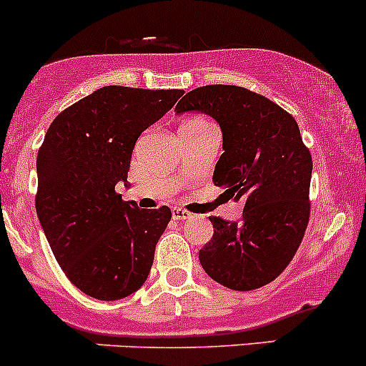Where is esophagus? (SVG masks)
<instances>
[{
    "mask_svg": "<svg viewBox=\"0 0 366 366\" xmlns=\"http://www.w3.org/2000/svg\"><path fill=\"white\" fill-rule=\"evenodd\" d=\"M172 218L174 220H187V218H192V213H188L183 208H172Z\"/></svg>",
    "mask_w": 366,
    "mask_h": 366,
    "instance_id": "1",
    "label": "esophagus"
}]
</instances>
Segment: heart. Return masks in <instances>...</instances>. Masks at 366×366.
<instances>
[{
    "mask_svg": "<svg viewBox=\"0 0 366 366\" xmlns=\"http://www.w3.org/2000/svg\"><path fill=\"white\" fill-rule=\"evenodd\" d=\"M206 119H202V118H194V119H190V122H187L184 123V125H206Z\"/></svg>",
    "mask_w": 366,
    "mask_h": 366,
    "instance_id": "heart-1",
    "label": "heart"
}]
</instances>
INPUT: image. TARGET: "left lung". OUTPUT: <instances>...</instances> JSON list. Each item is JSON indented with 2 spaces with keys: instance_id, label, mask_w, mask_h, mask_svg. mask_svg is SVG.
Returning <instances> with one entry per match:
<instances>
[{
  "instance_id": "8db88e82",
  "label": "left lung",
  "mask_w": 366,
  "mask_h": 366,
  "mask_svg": "<svg viewBox=\"0 0 366 366\" xmlns=\"http://www.w3.org/2000/svg\"><path fill=\"white\" fill-rule=\"evenodd\" d=\"M176 114L197 111L220 125L213 183L244 202L239 222L209 217L213 238L199 252L206 273L234 291L273 282L295 257L310 217L312 157L289 112L239 86L192 89Z\"/></svg>"
}]
</instances>
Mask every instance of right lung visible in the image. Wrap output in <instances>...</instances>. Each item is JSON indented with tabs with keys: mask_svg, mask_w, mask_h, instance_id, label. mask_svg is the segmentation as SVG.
Here are the masks:
<instances>
[{
	"mask_svg": "<svg viewBox=\"0 0 366 366\" xmlns=\"http://www.w3.org/2000/svg\"><path fill=\"white\" fill-rule=\"evenodd\" d=\"M183 89L104 86L56 116L36 157V214L56 261L79 291L114 301L139 291L171 220L122 201L139 135Z\"/></svg>",
	"mask_w": 366,
	"mask_h": 366,
	"instance_id": "1",
	"label": "right lung"
}]
</instances>
